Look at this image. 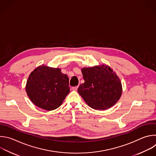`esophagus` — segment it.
<instances>
[{
	"label": "esophagus",
	"instance_id": "esophagus-1",
	"mask_svg": "<svg viewBox=\"0 0 156 156\" xmlns=\"http://www.w3.org/2000/svg\"><path fill=\"white\" fill-rule=\"evenodd\" d=\"M78 86H75V87H72V90H76L77 89H78Z\"/></svg>",
	"mask_w": 156,
	"mask_h": 156
}]
</instances>
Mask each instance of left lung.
Masks as SVG:
<instances>
[{
  "label": "left lung",
  "instance_id": "8db88e82",
  "mask_svg": "<svg viewBox=\"0 0 156 156\" xmlns=\"http://www.w3.org/2000/svg\"><path fill=\"white\" fill-rule=\"evenodd\" d=\"M84 83L78 92L87 104L97 110L113 107L122 94V84L115 72L108 66L101 65L81 69Z\"/></svg>",
  "mask_w": 156,
  "mask_h": 156
}]
</instances>
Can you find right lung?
<instances>
[{"instance_id": "obj_1", "label": "right lung", "mask_w": 156, "mask_h": 156, "mask_svg": "<svg viewBox=\"0 0 156 156\" xmlns=\"http://www.w3.org/2000/svg\"><path fill=\"white\" fill-rule=\"evenodd\" d=\"M26 90L34 105L47 111L59 107L70 92L69 79L61 69L44 65L30 74Z\"/></svg>"}]
</instances>
